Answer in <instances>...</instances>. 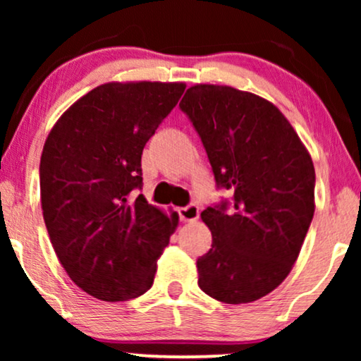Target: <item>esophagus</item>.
Listing matches in <instances>:
<instances>
[{
  "label": "esophagus",
  "mask_w": 361,
  "mask_h": 361,
  "mask_svg": "<svg viewBox=\"0 0 361 361\" xmlns=\"http://www.w3.org/2000/svg\"><path fill=\"white\" fill-rule=\"evenodd\" d=\"M180 221H195L199 219V207L195 204H189L187 207H180L179 210Z\"/></svg>",
  "instance_id": "34e87169"
}]
</instances>
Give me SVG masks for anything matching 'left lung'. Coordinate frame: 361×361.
<instances>
[{
	"label": "left lung",
	"mask_w": 361,
	"mask_h": 361,
	"mask_svg": "<svg viewBox=\"0 0 361 361\" xmlns=\"http://www.w3.org/2000/svg\"><path fill=\"white\" fill-rule=\"evenodd\" d=\"M179 108L231 200L200 216L212 248L197 259L199 288L220 302L269 294L298 259L314 216L315 171L298 133L273 103L221 85H195Z\"/></svg>",
	"instance_id": "left-lung-1"
}]
</instances>
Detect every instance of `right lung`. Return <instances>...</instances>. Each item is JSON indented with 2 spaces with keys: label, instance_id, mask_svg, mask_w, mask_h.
Returning <instances> with one entry per match:
<instances>
[{
  "label": "right lung",
  "instance_id": "1",
  "mask_svg": "<svg viewBox=\"0 0 361 361\" xmlns=\"http://www.w3.org/2000/svg\"><path fill=\"white\" fill-rule=\"evenodd\" d=\"M184 83H105L73 103L49 133L39 176L51 243L68 278L102 300L152 286L179 221L142 194L141 154L177 105Z\"/></svg>",
  "mask_w": 361,
  "mask_h": 361
}]
</instances>
